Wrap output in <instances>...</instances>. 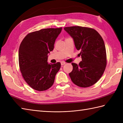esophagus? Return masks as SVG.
I'll list each match as a JSON object with an SVG mask.
<instances>
[{
  "label": "esophagus",
  "instance_id": "1",
  "mask_svg": "<svg viewBox=\"0 0 123 123\" xmlns=\"http://www.w3.org/2000/svg\"><path fill=\"white\" fill-rule=\"evenodd\" d=\"M66 63V62H63V61H62V62H61V64L62 66H63V65L65 64Z\"/></svg>",
  "mask_w": 123,
  "mask_h": 123
}]
</instances>
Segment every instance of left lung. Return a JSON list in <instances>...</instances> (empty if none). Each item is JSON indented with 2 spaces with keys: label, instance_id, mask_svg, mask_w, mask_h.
Here are the masks:
<instances>
[{
  "label": "left lung",
  "instance_id": "8db88e82",
  "mask_svg": "<svg viewBox=\"0 0 123 123\" xmlns=\"http://www.w3.org/2000/svg\"><path fill=\"white\" fill-rule=\"evenodd\" d=\"M64 30L74 39L82 58L79 65L72 63L70 78L79 87H90L100 79L106 67V51L103 39L93 28L71 26L64 27Z\"/></svg>",
  "mask_w": 123,
  "mask_h": 123
}]
</instances>
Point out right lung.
<instances>
[{
    "mask_svg": "<svg viewBox=\"0 0 123 123\" xmlns=\"http://www.w3.org/2000/svg\"><path fill=\"white\" fill-rule=\"evenodd\" d=\"M62 27L44 28L30 33L20 44L18 60L20 72L31 88L44 91L53 85L61 63L49 64L48 54L53 51L55 41Z\"/></svg>",
    "mask_w": 123,
    "mask_h": 123,
    "instance_id": "obj_1",
    "label": "right lung"
}]
</instances>
